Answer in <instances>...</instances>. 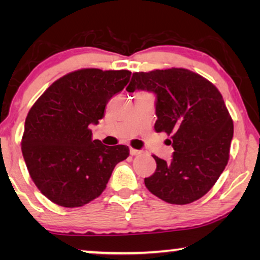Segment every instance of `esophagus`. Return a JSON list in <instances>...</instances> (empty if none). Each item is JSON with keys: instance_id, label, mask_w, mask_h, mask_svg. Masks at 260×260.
I'll return each mask as SVG.
<instances>
[{"instance_id": "obj_1", "label": "esophagus", "mask_w": 260, "mask_h": 260, "mask_svg": "<svg viewBox=\"0 0 260 260\" xmlns=\"http://www.w3.org/2000/svg\"><path fill=\"white\" fill-rule=\"evenodd\" d=\"M138 154H141V150H137V149H133L130 148V155L131 156H136Z\"/></svg>"}]
</instances>
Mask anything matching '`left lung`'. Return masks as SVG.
Here are the masks:
<instances>
[{
    "mask_svg": "<svg viewBox=\"0 0 260 260\" xmlns=\"http://www.w3.org/2000/svg\"><path fill=\"white\" fill-rule=\"evenodd\" d=\"M127 92L154 93L155 130L172 135V161L152 156L156 170L145 177L149 191L173 205H187L214 186L229 162L233 122L211 81L184 69L133 74Z\"/></svg>",
    "mask_w": 260,
    "mask_h": 260,
    "instance_id": "obj_1",
    "label": "left lung"
}]
</instances>
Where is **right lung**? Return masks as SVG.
I'll list each match as a JSON object with an SVG mask.
<instances>
[{"label":"right lung","mask_w":260,"mask_h":260,"mask_svg":"<svg viewBox=\"0 0 260 260\" xmlns=\"http://www.w3.org/2000/svg\"><path fill=\"white\" fill-rule=\"evenodd\" d=\"M126 70L85 69L54 81L24 122L22 155L39 190L62 207H80L103 193L126 145L92 140L90 125L104 117L112 95L129 83Z\"/></svg>","instance_id":"1"}]
</instances>
